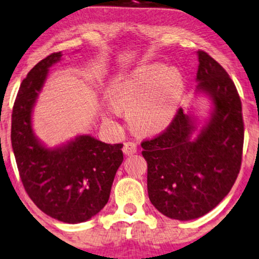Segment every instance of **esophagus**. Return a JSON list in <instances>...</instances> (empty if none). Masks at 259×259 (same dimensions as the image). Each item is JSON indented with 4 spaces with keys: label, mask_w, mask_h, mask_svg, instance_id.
Wrapping results in <instances>:
<instances>
[{
    "label": "esophagus",
    "mask_w": 259,
    "mask_h": 259,
    "mask_svg": "<svg viewBox=\"0 0 259 259\" xmlns=\"http://www.w3.org/2000/svg\"><path fill=\"white\" fill-rule=\"evenodd\" d=\"M123 151H124V154L127 155V156H129V155L135 154L136 151H137V144L135 142H126V143H124Z\"/></svg>",
    "instance_id": "1"
}]
</instances>
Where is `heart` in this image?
Returning <instances> with one entry per match:
<instances>
[{"label": "heart", "instance_id": "heart-1", "mask_svg": "<svg viewBox=\"0 0 259 259\" xmlns=\"http://www.w3.org/2000/svg\"><path fill=\"white\" fill-rule=\"evenodd\" d=\"M184 89L178 68L146 65L113 81L108 96L116 109L129 111L136 129L157 132L173 119Z\"/></svg>", "mask_w": 259, "mask_h": 259}]
</instances>
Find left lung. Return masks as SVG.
<instances>
[{"mask_svg":"<svg viewBox=\"0 0 259 259\" xmlns=\"http://www.w3.org/2000/svg\"><path fill=\"white\" fill-rule=\"evenodd\" d=\"M198 91L212 99V116L201 132L180 108L163 132L144 140L151 204L171 219L191 220L215 207L232 188L242 165L244 122L236 85L218 61L198 51Z\"/></svg>","mask_w":259,"mask_h":259,"instance_id":"obj_1","label":"left lung"}]
</instances>
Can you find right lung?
<instances>
[{
	"mask_svg": "<svg viewBox=\"0 0 259 259\" xmlns=\"http://www.w3.org/2000/svg\"><path fill=\"white\" fill-rule=\"evenodd\" d=\"M52 53L23 79L12 113V147L25 191L52 218L78 224L97 214L109 201L116 171L123 162L122 143L108 144L90 135L47 149L32 129V108L48 68L60 59Z\"/></svg>",
	"mask_w": 259,
	"mask_h": 259,
	"instance_id": "1",
	"label": "right lung"
}]
</instances>
